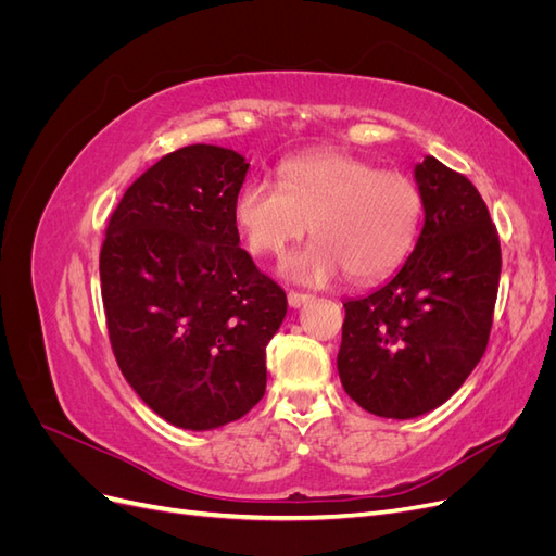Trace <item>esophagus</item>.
Here are the masks:
<instances>
[{
    "label": "esophagus",
    "instance_id": "34e87169",
    "mask_svg": "<svg viewBox=\"0 0 556 556\" xmlns=\"http://www.w3.org/2000/svg\"><path fill=\"white\" fill-rule=\"evenodd\" d=\"M313 296L311 294H304V292H290L288 294V304L292 306V308H301L304 304H308Z\"/></svg>",
    "mask_w": 556,
    "mask_h": 556
}]
</instances>
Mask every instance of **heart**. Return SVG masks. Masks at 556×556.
Instances as JSON below:
<instances>
[{"instance_id":"obj_1","label":"heart","mask_w":556,"mask_h":556,"mask_svg":"<svg viewBox=\"0 0 556 556\" xmlns=\"http://www.w3.org/2000/svg\"><path fill=\"white\" fill-rule=\"evenodd\" d=\"M231 215L255 255L280 257L308 229L315 233L317 241L282 264L292 280L323 285L348 271L366 282L390 274L410 252L422 194L408 176L323 150L282 162L278 182L245 180Z\"/></svg>"}]
</instances>
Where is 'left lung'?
<instances>
[{"mask_svg":"<svg viewBox=\"0 0 556 556\" xmlns=\"http://www.w3.org/2000/svg\"><path fill=\"white\" fill-rule=\"evenodd\" d=\"M425 225L410 257L376 292L343 304L339 376L378 417L439 408L490 341L501 245L476 185L427 155L415 166Z\"/></svg>","mask_w":556,"mask_h":556,"instance_id":"8db88e82","label":"left lung"}]
</instances>
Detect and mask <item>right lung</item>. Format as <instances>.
Returning a JSON list of instances; mask_svg holds the SVG:
<instances>
[{
  "label": "right lung",
  "instance_id": "obj_1",
  "mask_svg": "<svg viewBox=\"0 0 556 556\" xmlns=\"http://www.w3.org/2000/svg\"><path fill=\"white\" fill-rule=\"evenodd\" d=\"M248 162L194 143L129 185L99 255L117 366L166 422L208 431L243 417L266 390V345L288 296L264 276L233 223Z\"/></svg>",
  "mask_w": 556,
  "mask_h": 556
}]
</instances>
